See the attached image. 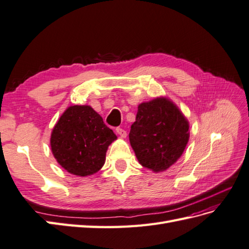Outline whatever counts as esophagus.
Segmentation results:
<instances>
[{
    "mask_svg": "<svg viewBox=\"0 0 249 249\" xmlns=\"http://www.w3.org/2000/svg\"><path fill=\"white\" fill-rule=\"evenodd\" d=\"M115 130H117V132H118V134H119L121 137L125 138V137L127 136V132H126V130H125V129H123V128H121V127H118V128L115 129Z\"/></svg>",
    "mask_w": 249,
    "mask_h": 249,
    "instance_id": "esophagus-1",
    "label": "esophagus"
}]
</instances>
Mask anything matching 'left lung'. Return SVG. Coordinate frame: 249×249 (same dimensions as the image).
Wrapping results in <instances>:
<instances>
[{
  "instance_id": "1",
  "label": "left lung",
  "mask_w": 249,
  "mask_h": 249,
  "mask_svg": "<svg viewBox=\"0 0 249 249\" xmlns=\"http://www.w3.org/2000/svg\"><path fill=\"white\" fill-rule=\"evenodd\" d=\"M129 141L144 167L164 171L182 155L189 141V123L166 98H156L138 107Z\"/></svg>"
}]
</instances>
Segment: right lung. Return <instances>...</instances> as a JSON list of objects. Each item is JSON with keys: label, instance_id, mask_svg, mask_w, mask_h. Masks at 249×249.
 Masks as SVG:
<instances>
[{"label": "right lung", "instance_id": "right-lung-1", "mask_svg": "<svg viewBox=\"0 0 249 249\" xmlns=\"http://www.w3.org/2000/svg\"><path fill=\"white\" fill-rule=\"evenodd\" d=\"M117 139L90 106H71L63 112L51 136L54 157L77 176L94 174L105 163L106 152Z\"/></svg>", "mask_w": 249, "mask_h": 249}]
</instances>
